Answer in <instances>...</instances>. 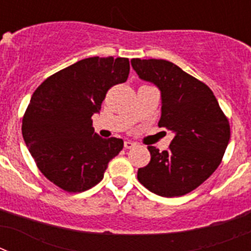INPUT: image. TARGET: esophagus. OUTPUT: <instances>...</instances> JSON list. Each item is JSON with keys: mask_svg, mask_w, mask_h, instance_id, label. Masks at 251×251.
Returning <instances> with one entry per match:
<instances>
[{"mask_svg": "<svg viewBox=\"0 0 251 251\" xmlns=\"http://www.w3.org/2000/svg\"><path fill=\"white\" fill-rule=\"evenodd\" d=\"M133 147H136V143H133V142H130V141L124 142V148H126V150H130V148H133Z\"/></svg>", "mask_w": 251, "mask_h": 251, "instance_id": "obj_1", "label": "esophagus"}]
</instances>
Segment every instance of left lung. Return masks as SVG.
I'll list each match as a JSON object with an SVG mask.
<instances>
[{"label": "left lung", "mask_w": 251, "mask_h": 251, "mask_svg": "<svg viewBox=\"0 0 251 251\" xmlns=\"http://www.w3.org/2000/svg\"><path fill=\"white\" fill-rule=\"evenodd\" d=\"M130 63L142 80L161 90L158 126L175 133L167 151L148 146L151 161L138 170V181L159 196H182L205 182L221 163L230 139L229 121L212 90L174 63Z\"/></svg>", "instance_id": "obj_1"}]
</instances>
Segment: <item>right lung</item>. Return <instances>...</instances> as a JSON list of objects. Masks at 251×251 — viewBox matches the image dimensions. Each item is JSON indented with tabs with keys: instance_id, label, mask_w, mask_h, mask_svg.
Listing matches in <instances>:
<instances>
[{
	"instance_id": "right-lung-1",
	"label": "right lung",
	"mask_w": 251,
	"mask_h": 251,
	"mask_svg": "<svg viewBox=\"0 0 251 251\" xmlns=\"http://www.w3.org/2000/svg\"><path fill=\"white\" fill-rule=\"evenodd\" d=\"M128 75L127 57H88L49 76L31 97L22 137L41 174L64 191L83 192L100 182L123 148L121 138L94 132L92 115Z\"/></svg>"
}]
</instances>
